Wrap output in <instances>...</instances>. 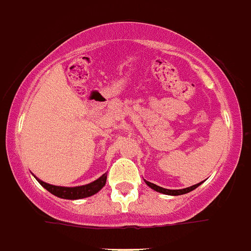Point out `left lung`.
<instances>
[{"label":"left lung","mask_w":251,"mask_h":251,"mask_svg":"<svg viewBox=\"0 0 251 251\" xmlns=\"http://www.w3.org/2000/svg\"><path fill=\"white\" fill-rule=\"evenodd\" d=\"M145 182L147 183L148 186H150L152 190H154V191L157 192H161V194H165V195H171V196H178V195H185L187 194V192H191L192 190H195V188H197L199 186L201 185V183L203 182H200V183H196V185L191 186V187H186V188H182V190H168V188H163V187H159V186L154 185V183H151L148 182V181H146L145 179Z\"/></svg>","instance_id":"1"}]
</instances>
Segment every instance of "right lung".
<instances>
[{"instance_id": "right-lung-1", "label": "right lung", "mask_w": 251, "mask_h": 251, "mask_svg": "<svg viewBox=\"0 0 251 251\" xmlns=\"http://www.w3.org/2000/svg\"><path fill=\"white\" fill-rule=\"evenodd\" d=\"M35 178L39 181V183L43 186L44 188H46L49 192H51V194L55 195V196L60 197V199L79 200V199H84V197L93 196V195H95L97 192L100 191L106 182V174H104L103 176L99 177L98 179H95L94 182H90L88 183V185L84 186H76V187H61V186L49 185V183L44 182V181L37 178L36 176H35Z\"/></svg>"}]
</instances>
